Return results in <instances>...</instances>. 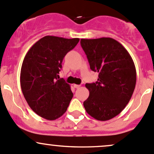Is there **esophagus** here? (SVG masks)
<instances>
[{
    "instance_id": "1",
    "label": "esophagus",
    "mask_w": 154,
    "mask_h": 154,
    "mask_svg": "<svg viewBox=\"0 0 154 154\" xmlns=\"http://www.w3.org/2000/svg\"><path fill=\"white\" fill-rule=\"evenodd\" d=\"M74 87L75 88H79L80 87V85H76V84H74Z\"/></svg>"
}]
</instances>
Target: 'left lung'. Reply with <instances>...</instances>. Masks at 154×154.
Here are the masks:
<instances>
[{"mask_svg": "<svg viewBox=\"0 0 154 154\" xmlns=\"http://www.w3.org/2000/svg\"><path fill=\"white\" fill-rule=\"evenodd\" d=\"M80 44L90 69L99 73L97 81L85 84L89 96L84 108L94 119L109 120L131 98L137 82L135 65L124 46L113 38L81 39Z\"/></svg>", "mask_w": 154, "mask_h": 154, "instance_id": "1", "label": "left lung"}]
</instances>
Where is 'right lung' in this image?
I'll return each instance as SVG.
<instances>
[{
  "label": "right lung",
  "mask_w": 154,
  "mask_h": 154,
  "mask_svg": "<svg viewBox=\"0 0 154 154\" xmlns=\"http://www.w3.org/2000/svg\"><path fill=\"white\" fill-rule=\"evenodd\" d=\"M80 39L45 36L28 51L20 71V85L27 103L48 120L60 117L73 97L70 85L57 80L64 57Z\"/></svg>",
  "instance_id": "1"
}]
</instances>
